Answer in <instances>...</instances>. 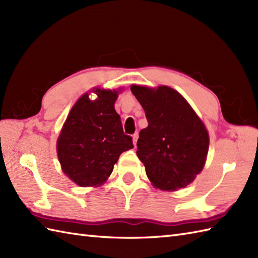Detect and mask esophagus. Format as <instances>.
<instances>
[{
  "instance_id": "34e87169",
  "label": "esophagus",
  "mask_w": 258,
  "mask_h": 258,
  "mask_svg": "<svg viewBox=\"0 0 258 258\" xmlns=\"http://www.w3.org/2000/svg\"><path fill=\"white\" fill-rule=\"evenodd\" d=\"M138 139H139V134L138 133L133 134V143H134V145H136V143H138Z\"/></svg>"
}]
</instances>
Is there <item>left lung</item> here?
<instances>
[{"label":"left lung","mask_w":258,"mask_h":258,"mask_svg":"<svg viewBox=\"0 0 258 258\" xmlns=\"http://www.w3.org/2000/svg\"><path fill=\"white\" fill-rule=\"evenodd\" d=\"M149 126L140 132L138 154L147 177L165 190L183 188L204 167L208 133L185 98L168 86L132 85Z\"/></svg>","instance_id":"8db88e82"}]
</instances>
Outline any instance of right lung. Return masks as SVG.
I'll list each match as a JSON object with an SVG mask.
<instances>
[{
	"instance_id": "add662e5",
	"label": "right lung",
	"mask_w": 258,
	"mask_h": 258,
	"mask_svg": "<svg viewBox=\"0 0 258 258\" xmlns=\"http://www.w3.org/2000/svg\"><path fill=\"white\" fill-rule=\"evenodd\" d=\"M95 92L96 100L84 94L75 103L57 140L63 172L82 187L103 184L119 155L134 147L114 108L117 92Z\"/></svg>"
}]
</instances>
